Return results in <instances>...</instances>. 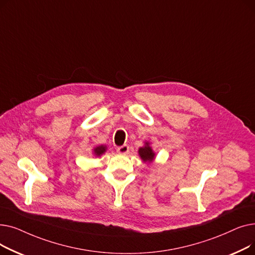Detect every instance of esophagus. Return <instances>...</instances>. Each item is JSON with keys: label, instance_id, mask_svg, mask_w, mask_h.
Listing matches in <instances>:
<instances>
[{"label": "esophagus", "instance_id": "obj_1", "mask_svg": "<svg viewBox=\"0 0 255 255\" xmlns=\"http://www.w3.org/2000/svg\"><path fill=\"white\" fill-rule=\"evenodd\" d=\"M117 152L120 153V154H126L129 152V146L127 144H123L119 146V148L117 149Z\"/></svg>", "mask_w": 255, "mask_h": 255}]
</instances>
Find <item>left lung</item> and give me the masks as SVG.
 Masks as SVG:
<instances>
[{"label": "left lung", "mask_w": 255, "mask_h": 255, "mask_svg": "<svg viewBox=\"0 0 255 255\" xmlns=\"http://www.w3.org/2000/svg\"><path fill=\"white\" fill-rule=\"evenodd\" d=\"M138 154L143 162H152L155 158V153L153 152L152 148L150 146L149 141H146L142 148H139Z\"/></svg>", "instance_id": "1"}]
</instances>
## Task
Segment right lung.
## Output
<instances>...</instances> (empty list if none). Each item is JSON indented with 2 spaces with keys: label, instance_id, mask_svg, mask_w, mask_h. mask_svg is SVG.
I'll return each mask as SVG.
<instances>
[{
  "label": "right lung",
  "instance_id": "obj_1",
  "mask_svg": "<svg viewBox=\"0 0 255 255\" xmlns=\"http://www.w3.org/2000/svg\"><path fill=\"white\" fill-rule=\"evenodd\" d=\"M105 151H106V146H105V145H98V146H96V148L93 149L94 155L97 156V157H99V156H101L102 154H104Z\"/></svg>",
  "mask_w": 255,
  "mask_h": 255
}]
</instances>
